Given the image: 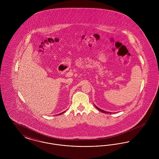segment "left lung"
I'll list each match as a JSON object with an SVG mask.
<instances>
[{"mask_svg": "<svg viewBox=\"0 0 159 159\" xmlns=\"http://www.w3.org/2000/svg\"><path fill=\"white\" fill-rule=\"evenodd\" d=\"M95 107L99 110L100 111H101V112H103V113H109V112H107V111H104V110H101V109H100V108H99L98 107H97V106H95Z\"/></svg>", "mask_w": 159, "mask_h": 159, "instance_id": "obj_1", "label": "left lung"}]
</instances>
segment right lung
<instances>
[{"mask_svg":"<svg viewBox=\"0 0 159 159\" xmlns=\"http://www.w3.org/2000/svg\"><path fill=\"white\" fill-rule=\"evenodd\" d=\"M64 113V112H62V113H61L59 114H62Z\"/></svg>","mask_w":159,"mask_h":159,"instance_id":"right-lung-1","label":"right lung"}]
</instances>
